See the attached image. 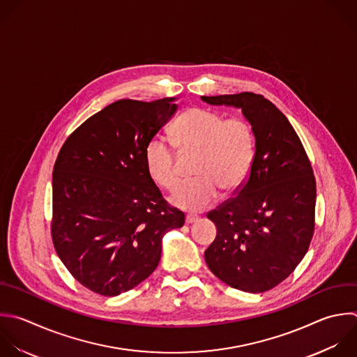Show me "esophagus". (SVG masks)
Segmentation results:
<instances>
[{
    "label": "esophagus",
    "mask_w": 357,
    "mask_h": 357,
    "mask_svg": "<svg viewBox=\"0 0 357 357\" xmlns=\"http://www.w3.org/2000/svg\"><path fill=\"white\" fill-rule=\"evenodd\" d=\"M198 220V216L197 215H187L185 216V223L187 225H191V223H194V222H197Z\"/></svg>",
    "instance_id": "obj_1"
}]
</instances>
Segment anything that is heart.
Segmentation results:
<instances>
[{"mask_svg": "<svg viewBox=\"0 0 357 357\" xmlns=\"http://www.w3.org/2000/svg\"><path fill=\"white\" fill-rule=\"evenodd\" d=\"M170 139L183 152L198 151L197 178L178 184L170 194V202L180 209L201 212L209 208L216 202L219 188L233 191L250 173L255 139L250 124L241 119L225 120L216 112L191 109L170 128ZM144 158L155 183L165 188L176 184V156L165 135L148 141Z\"/></svg>", "mask_w": 357, "mask_h": 357, "instance_id": "1", "label": "heart"}]
</instances>
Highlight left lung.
I'll return each instance as SVG.
<instances>
[{
  "instance_id": "obj_1",
  "label": "left lung",
  "mask_w": 357,
  "mask_h": 357,
  "mask_svg": "<svg viewBox=\"0 0 357 357\" xmlns=\"http://www.w3.org/2000/svg\"><path fill=\"white\" fill-rule=\"evenodd\" d=\"M201 100L240 109L255 138L247 181L237 197L208 213L218 233L205 261L226 284L262 293L284 280L308 250L317 197L312 169L289 120L264 96L244 92Z\"/></svg>"
}]
</instances>
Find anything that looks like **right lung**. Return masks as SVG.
I'll use <instances>...</instances> for the list:
<instances>
[{
  "label": "right lung",
  "instance_id": "obj_1",
  "mask_svg": "<svg viewBox=\"0 0 357 357\" xmlns=\"http://www.w3.org/2000/svg\"><path fill=\"white\" fill-rule=\"evenodd\" d=\"M176 98L117 100L75 130L53 173L56 251L71 275L119 296L159 265L167 231L184 225L145 166V146L176 114Z\"/></svg>",
  "mask_w": 357,
  "mask_h": 357
}]
</instances>
